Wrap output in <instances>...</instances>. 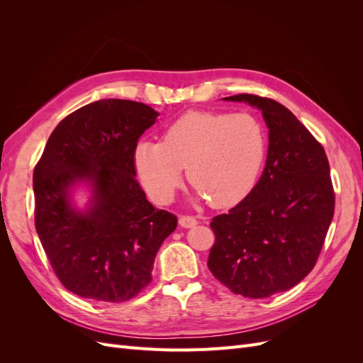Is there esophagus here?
I'll list each match as a JSON object with an SVG mask.
<instances>
[{
  "label": "esophagus",
  "instance_id": "1",
  "mask_svg": "<svg viewBox=\"0 0 363 363\" xmlns=\"http://www.w3.org/2000/svg\"><path fill=\"white\" fill-rule=\"evenodd\" d=\"M196 223V219L194 218V216H189V215H182L180 218H179V224L182 225V227H184V228H191V227H194Z\"/></svg>",
  "mask_w": 363,
  "mask_h": 363
}]
</instances>
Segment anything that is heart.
Segmentation results:
<instances>
[{"mask_svg": "<svg viewBox=\"0 0 363 363\" xmlns=\"http://www.w3.org/2000/svg\"><path fill=\"white\" fill-rule=\"evenodd\" d=\"M262 121L247 112H191L163 131L162 142H140L135 163L142 184L156 203L174 199L188 168L196 195L215 207L244 200L256 186L267 157Z\"/></svg>", "mask_w": 363, "mask_h": 363, "instance_id": "heart-1", "label": "heart"}]
</instances>
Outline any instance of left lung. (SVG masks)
Masks as SVG:
<instances>
[{"instance_id": "8db88e82", "label": "left lung", "mask_w": 363, "mask_h": 363, "mask_svg": "<svg viewBox=\"0 0 363 363\" xmlns=\"http://www.w3.org/2000/svg\"><path fill=\"white\" fill-rule=\"evenodd\" d=\"M223 100L260 108L269 147L252 191L212 219L207 267L233 294L267 298L298 284L320 257L335 213L330 167L323 145L283 104L252 94Z\"/></svg>"}]
</instances>
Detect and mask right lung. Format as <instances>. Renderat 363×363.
I'll use <instances>...</instances> for the list:
<instances>
[{
  "instance_id": "add662e5",
  "label": "right lung",
  "mask_w": 363,
  "mask_h": 363,
  "mask_svg": "<svg viewBox=\"0 0 363 363\" xmlns=\"http://www.w3.org/2000/svg\"><path fill=\"white\" fill-rule=\"evenodd\" d=\"M159 113L130 100H100L72 112L51 133L33 171L35 225L62 284L72 294L123 303L151 281L162 242L177 216L152 206L136 180L138 140ZM84 181V213L70 189Z\"/></svg>"
}]
</instances>
